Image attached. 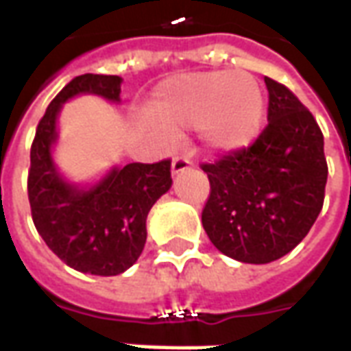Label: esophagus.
<instances>
[{
  "mask_svg": "<svg viewBox=\"0 0 351 351\" xmlns=\"http://www.w3.org/2000/svg\"><path fill=\"white\" fill-rule=\"evenodd\" d=\"M190 167H191L190 160H186V158H175V160H173V165H171V173H173V176H176Z\"/></svg>",
  "mask_w": 351,
  "mask_h": 351,
  "instance_id": "esophagus-1",
  "label": "esophagus"
}]
</instances>
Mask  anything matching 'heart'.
Masks as SVG:
<instances>
[{
  "label": "heart",
  "instance_id": "1",
  "mask_svg": "<svg viewBox=\"0 0 351 351\" xmlns=\"http://www.w3.org/2000/svg\"><path fill=\"white\" fill-rule=\"evenodd\" d=\"M148 116L175 135L201 130L208 152L235 154L259 137L265 97L250 73H188L171 77L156 90Z\"/></svg>",
  "mask_w": 351,
  "mask_h": 351
}]
</instances>
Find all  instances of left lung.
<instances>
[{"label": "left lung", "instance_id": "obj_1", "mask_svg": "<svg viewBox=\"0 0 351 351\" xmlns=\"http://www.w3.org/2000/svg\"><path fill=\"white\" fill-rule=\"evenodd\" d=\"M269 125L241 152L206 163L210 197L203 228L210 243L241 263L265 265L308 235L327 184L324 135L284 84L265 77Z\"/></svg>", "mask_w": 351, "mask_h": 351}]
</instances>
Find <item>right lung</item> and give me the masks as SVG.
<instances>
[{"label": "right lung", "instance_id": "1", "mask_svg": "<svg viewBox=\"0 0 351 351\" xmlns=\"http://www.w3.org/2000/svg\"><path fill=\"white\" fill-rule=\"evenodd\" d=\"M122 77L80 75L58 93L41 118L32 145L27 197L37 233L71 269L95 276L128 271L143 254L146 218L173 186L171 161L112 165L93 182H75L54 160L58 118L67 101L97 95L120 105Z\"/></svg>", "mask_w": 351, "mask_h": 351}]
</instances>
